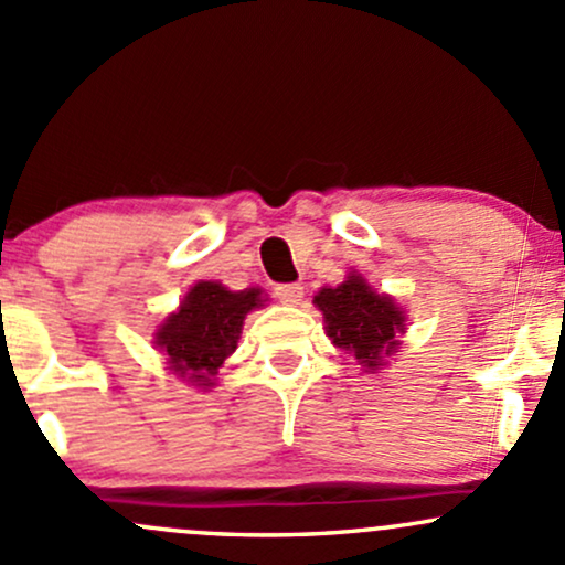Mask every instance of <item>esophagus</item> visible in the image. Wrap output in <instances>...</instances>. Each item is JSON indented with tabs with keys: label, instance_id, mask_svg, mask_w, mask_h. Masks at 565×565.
I'll return each instance as SVG.
<instances>
[{
	"label": "esophagus",
	"instance_id": "obj_1",
	"mask_svg": "<svg viewBox=\"0 0 565 565\" xmlns=\"http://www.w3.org/2000/svg\"><path fill=\"white\" fill-rule=\"evenodd\" d=\"M302 295H306L302 284H278L276 287V297L284 306H297L302 300Z\"/></svg>",
	"mask_w": 565,
	"mask_h": 565
}]
</instances>
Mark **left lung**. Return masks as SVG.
<instances>
[{"label": "left lung", "instance_id": "obj_1", "mask_svg": "<svg viewBox=\"0 0 565 565\" xmlns=\"http://www.w3.org/2000/svg\"><path fill=\"white\" fill-rule=\"evenodd\" d=\"M313 302L324 313V330L332 343L353 353L364 373L381 370L386 356L399 349L405 313L394 297L377 295L359 273L345 276L338 287H324Z\"/></svg>", "mask_w": 565, "mask_h": 565}]
</instances>
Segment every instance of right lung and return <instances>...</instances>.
Returning a JSON list of instances; mask_svg holds the SVG:
<instances>
[{
    "label": "right lung",
    "instance_id": "right-lung-1",
    "mask_svg": "<svg viewBox=\"0 0 565 565\" xmlns=\"http://www.w3.org/2000/svg\"><path fill=\"white\" fill-rule=\"evenodd\" d=\"M263 289L231 292L216 281H198L177 313L154 332L169 370L192 386H214L216 370L235 351L246 313L263 306Z\"/></svg>",
    "mask_w": 565,
    "mask_h": 565
}]
</instances>
